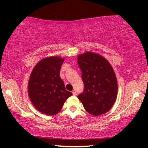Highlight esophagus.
Masks as SVG:
<instances>
[{
	"label": "esophagus",
	"instance_id": "obj_1",
	"mask_svg": "<svg viewBox=\"0 0 148 148\" xmlns=\"http://www.w3.org/2000/svg\"><path fill=\"white\" fill-rule=\"evenodd\" d=\"M73 93H75V92H73Z\"/></svg>",
	"mask_w": 148,
	"mask_h": 148
}]
</instances>
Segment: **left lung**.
<instances>
[{"instance_id":"obj_1","label":"left lung","mask_w":148,"mask_h":148,"mask_svg":"<svg viewBox=\"0 0 148 148\" xmlns=\"http://www.w3.org/2000/svg\"><path fill=\"white\" fill-rule=\"evenodd\" d=\"M63 58L46 57L36 64L28 82V96L32 104L42 114L53 116L61 110L64 103L73 94L66 90L60 77Z\"/></svg>"}]
</instances>
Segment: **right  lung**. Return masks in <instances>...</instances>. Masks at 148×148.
Wrapping results in <instances>:
<instances>
[{
    "label": "right lung",
    "instance_id": "1",
    "mask_svg": "<svg viewBox=\"0 0 148 148\" xmlns=\"http://www.w3.org/2000/svg\"><path fill=\"white\" fill-rule=\"evenodd\" d=\"M82 72L84 90L77 96L85 110L99 116L112 108L117 98L118 84L115 73L108 62L86 52L77 57Z\"/></svg>",
    "mask_w": 148,
    "mask_h": 148
}]
</instances>
